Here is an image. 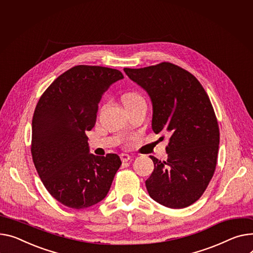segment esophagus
I'll return each instance as SVG.
<instances>
[{
  "label": "esophagus",
  "instance_id": "1",
  "mask_svg": "<svg viewBox=\"0 0 253 253\" xmlns=\"http://www.w3.org/2000/svg\"><path fill=\"white\" fill-rule=\"evenodd\" d=\"M120 158H121V161H122L123 163H126V162H128V161L131 160V157H130L129 155H127V154H121V155H120Z\"/></svg>",
  "mask_w": 253,
  "mask_h": 253
}]
</instances>
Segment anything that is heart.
<instances>
[{"label":"heart","mask_w":253,"mask_h":253,"mask_svg":"<svg viewBox=\"0 0 253 253\" xmlns=\"http://www.w3.org/2000/svg\"><path fill=\"white\" fill-rule=\"evenodd\" d=\"M138 98H142V97L139 94H136V93H129V94L125 95L124 103L125 102H130V100H134V99H138Z\"/></svg>","instance_id":"1"}]
</instances>
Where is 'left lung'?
I'll list each match as a JSON object with an SVG mask.
<instances>
[{
	"label": "left lung",
	"mask_w": 253,
	"mask_h": 253,
	"mask_svg": "<svg viewBox=\"0 0 253 253\" xmlns=\"http://www.w3.org/2000/svg\"><path fill=\"white\" fill-rule=\"evenodd\" d=\"M124 71L151 99L154 132L169 138L167 161L149 156L155 169L145 181L148 194L167 208H187L204 194L216 166L220 130L210 97L195 76L169 62Z\"/></svg>",
	"instance_id": "left-lung-1"
}]
</instances>
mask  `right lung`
<instances>
[{
    "label": "right lung",
    "mask_w": 253,
    "mask_h": 253,
    "mask_svg": "<svg viewBox=\"0 0 253 253\" xmlns=\"http://www.w3.org/2000/svg\"><path fill=\"white\" fill-rule=\"evenodd\" d=\"M117 69L78 65L45 89L32 118L31 155L44 187L62 205L81 210L103 200L122 164L119 156L89 154L88 137L98 104Z\"/></svg>",
    "instance_id": "1"
}]
</instances>
